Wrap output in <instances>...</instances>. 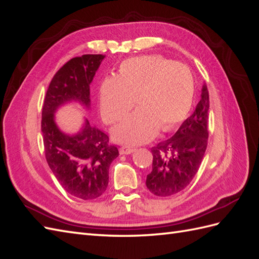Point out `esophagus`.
<instances>
[{
  "instance_id": "obj_1",
  "label": "esophagus",
  "mask_w": 259,
  "mask_h": 259,
  "mask_svg": "<svg viewBox=\"0 0 259 259\" xmlns=\"http://www.w3.org/2000/svg\"><path fill=\"white\" fill-rule=\"evenodd\" d=\"M134 151H135V148L128 147V146H122L121 148H119V153H121L122 155H130L132 153H134Z\"/></svg>"
}]
</instances>
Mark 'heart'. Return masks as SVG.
<instances>
[{
	"label": "heart",
	"instance_id": "1",
	"mask_svg": "<svg viewBox=\"0 0 259 259\" xmlns=\"http://www.w3.org/2000/svg\"><path fill=\"white\" fill-rule=\"evenodd\" d=\"M194 79L190 69L158 55L124 60L118 73L105 78L100 88V109L106 124L122 119L135 104L140 106L112 131L118 143L140 145L157 131L169 132L190 112Z\"/></svg>",
	"mask_w": 259,
	"mask_h": 259
}]
</instances>
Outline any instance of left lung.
I'll use <instances>...</instances> for the list:
<instances>
[{
  "mask_svg": "<svg viewBox=\"0 0 259 259\" xmlns=\"http://www.w3.org/2000/svg\"><path fill=\"white\" fill-rule=\"evenodd\" d=\"M209 91L204 84L201 100L193 114L181 124L169 140L151 148L153 170L146 186L157 197H170L186 189L202 162L207 146Z\"/></svg>",
  "mask_w": 259,
  "mask_h": 259,
  "instance_id": "left-lung-1",
  "label": "left lung"
}]
</instances>
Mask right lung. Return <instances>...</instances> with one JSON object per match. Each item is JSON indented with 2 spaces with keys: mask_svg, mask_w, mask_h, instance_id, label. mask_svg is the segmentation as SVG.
I'll list each match as a JSON object with an SVG mask.
<instances>
[{
  "mask_svg": "<svg viewBox=\"0 0 259 259\" xmlns=\"http://www.w3.org/2000/svg\"><path fill=\"white\" fill-rule=\"evenodd\" d=\"M104 55H83L67 61L52 79L41 112L45 157L56 179L69 194L81 200L102 195L109 184V168L118 156L109 136L88 119L75 135H66L57 127L54 113L69 101L90 105V83Z\"/></svg>",
  "mask_w": 259,
  "mask_h": 259,
  "instance_id": "obj_1",
  "label": "right lung"
}]
</instances>
